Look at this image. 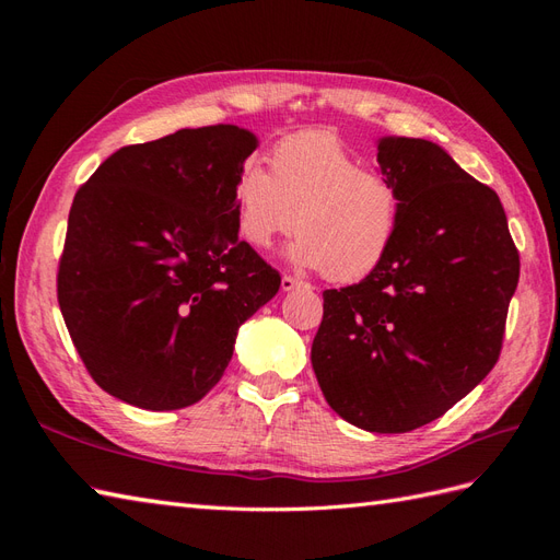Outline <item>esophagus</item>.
<instances>
[{
    "label": "esophagus",
    "mask_w": 560,
    "mask_h": 560,
    "mask_svg": "<svg viewBox=\"0 0 560 560\" xmlns=\"http://www.w3.org/2000/svg\"><path fill=\"white\" fill-rule=\"evenodd\" d=\"M280 287H282V292H292V290H296V287H308V284L296 280V278H292V276H282Z\"/></svg>",
    "instance_id": "1"
}]
</instances>
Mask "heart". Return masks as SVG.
I'll use <instances>...</instances> for the list:
<instances>
[{"label": "heart", "mask_w": 560, "mask_h": 560, "mask_svg": "<svg viewBox=\"0 0 560 560\" xmlns=\"http://www.w3.org/2000/svg\"><path fill=\"white\" fill-rule=\"evenodd\" d=\"M404 200L393 177L362 167L329 130L287 135L270 149V171L249 159L233 186V222L241 241L270 247L296 229L290 259L325 270L336 282L374 273L393 252Z\"/></svg>", "instance_id": "b5f03b06"}]
</instances>
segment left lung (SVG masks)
Segmentation results:
<instances>
[{"label":"left lung","mask_w":560,"mask_h":560,"mask_svg":"<svg viewBox=\"0 0 560 560\" xmlns=\"http://www.w3.org/2000/svg\"><path fill=\"white\" fill-rule=\"evenodd\" d=\"M404 200L387 259L327 290L311 348L317 383L350 425L399 434L444 416L495 366L518 249L490 186L428 140H378Z\"/></svg>","instance_id":"1"}]
</instances>
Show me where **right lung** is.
Returning a JSON list of instances; mask_svg holds the SVG:
<instances>
[{
    "mask_svg": "<svg viewBox=\"0 0 560 560\" xmlns=\"http://www.w3.org/2000/svg\"><path fill=\"white\" fill-rule=\"evenodd\" d=\"M257 138L182 128L121 147L74 196L58 303L91 378L126 404L173 411L206 397L247 317L280 290L233 222Z\"/></svg>",
    "mask_w": 560,
    "mask_h": 560,
    "instance_id": "1",
    "label": "right lung"
}]
</instances>
